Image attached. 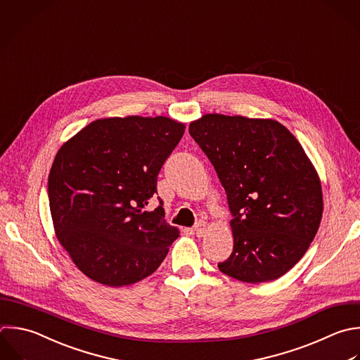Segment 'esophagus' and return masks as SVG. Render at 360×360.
I'll list each match as a JSON object with an SVG mask.
<instances>
[{
    "mask_svg": "<svg viewBox=\"0 0 360 360\" xmlns=\"http://www.w3.org/2000/svg\"><path fill=\"white\" fill-rule=\"evenodd\" d=\"M194 232H195L197 236H204V233L207 232V224L202 222V221L197 222L195 226H194Z\"/></svg>",
    "mask_w": 360,
    "mask_h": 360,
    "instance_id": "esophagus-1",
    "label": "esophagus"
}]
</instances>
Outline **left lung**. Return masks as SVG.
Here are the masks:
<instances>
[{
  "instance_id": "obj_1",
  "label": "left lung",
  "mask_w": 360,
  "mask_h": 360,
  "mask_svg": "<svg viewBox=\"0 0 360 360\" xmlns=\"http://www.w3.org/2000/svg\"><path fill=\"white\" fill-rule=\"evenodd\" d=\"M188 132L212 163L232 214L233 252L218 263L245 283L287 273L322 218L318 173L295 136L273 120L207 114Z\"/></svg>"
}]
</instances>
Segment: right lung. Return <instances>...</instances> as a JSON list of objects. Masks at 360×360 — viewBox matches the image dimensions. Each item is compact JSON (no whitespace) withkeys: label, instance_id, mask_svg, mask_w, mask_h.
Listing matches in <instances>:
<instances>
[{"label":"right lung","instance_id":"obj_1","mask_svg":"<svg viewBox=\"0 0 360 360\" xmlns=\"http://www.w3.org/2000/svg\"><path fill=\"white\" fill-rule=\"evenodd\" d=\"M184 124L167 117L97 120L58 152L48 180L56 236L75 264L110 287L134 284L165 260L179 229L160 205L158 174Z\"/></svg>","mask_w":360,"mask_h":360}]
</instances>
